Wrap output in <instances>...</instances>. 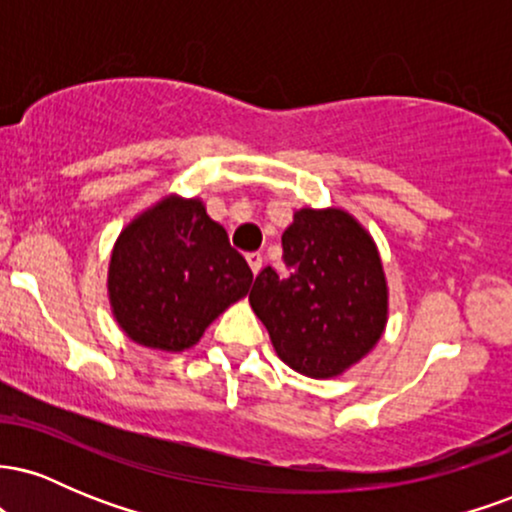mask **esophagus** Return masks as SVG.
I'll list each match as a JSON object with an SVG mask.
<instances>
[{"label": "esophagus", "instance_id": "obj_1", "mask_svg": "<svg viewBox=\"0 0 512 512\" xmlns=\"http://www.w3.org/2000/svg\"><path fill=\"white\" fill-rule=\"evenodd\" d=\"M245 257H248V264H250L252 272H255V274L260 272V269H262V255H260V252H248Z\"/></svg>", "mask_w": 512, "mask_h": 512}]
</instances>
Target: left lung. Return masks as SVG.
Instances as JSON below:
<instances>
[{"label":"left lung","mask_w":512,"mask_h":512,"mask_svg":"<svg viewBox=\"0 0 512 512\" xmlns=\"http://www.w3.org/2000/svg\"><path fill=\"white\" fill-rule=\"evenodd\" d=\"M284 269L264 267L250 305L286 366L332 378L373 349L387 286L373 240L346 211L301 209L281 236Z\"/></svg>","instance_id":"obj_1"}]
</instances>
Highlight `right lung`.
Instances as JSON below:
<instances>
[{
  "label": "right lung",
  "instance_id": "right-lung-1",
  "mask_svg": "<svg viewBox=\"0 0 512 512\" xmlns=\"http://www.w3.org/2000/svg\"><path fill=\"white\" fill-rule=\"evenodd\" d=\"M252 272L197 199L170 197L122 231L110 260L115 320L137 344L182 351L248 293Z\"/></svg>",
  "mask_w": 512,
  "mask_h": 512
}]
</instances>
